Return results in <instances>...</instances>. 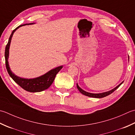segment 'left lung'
<instances>
[{
    "label": "left lung",
    "instance_id": "8db88e82",
    "mask_svg": "<svg viewBox=\"0 0 135 135\" xmlns=\"http://www.w3.org/2000/svg\"><path fill=\"white\" fill-rule=\"evenodd\" d=\"M123 81H122L121 83L118 85V86H117L116 87L114 88V89L110 90V91H109L103 93H99V94H93V93H90L85 91L82 90L80 87H79V86H78V84H77V87H78V89L79 90V91L80 92L81 94H83V95H85L86 96H88V97H94V98H103L104 97H106V96H107V95L111 94V93H113L115 90H116L118 89V88L120 86V85H121L123 83Z\"/></svg>",
    "mask_w": 135,
    "mask_h": 135
}]
</instances>
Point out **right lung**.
Wrapping results in <instances>:
<instances>
[{"mask_svg": "<svg viewBox=\"0 0 135 135\" xmlns=\"http://www.w3.org/2000/svg\"><path fill=\"white\" fill-rule=\"evenodd\" d=\"M32 24L33 23H29L23 24V25H20L13 30L9 37V41H8V42L6 46V48H5L4 56L6 69L8 71V73L9 74L10 76L13 79V80L15 81L16 83H17L21 88H23L24 90L27 91L35 93L42 91L48 89L54 81V79L55 78L56 74L59 72V70L61 69L63 66H61L56 68L55 69H54L49 71L48 73H46L45 75H44L40 77H38V78H37L31 79L20 78L18 76H16L15 74L12 72V71L10 70V69L9 68V64H8V57H9V46L13 33L15 32L16 30L18 28L20 27Z\"/></svg>", "mask_w": 135, "mask_h": 135, "instance_id": "1", "label": "right lung"}]
</instances>
